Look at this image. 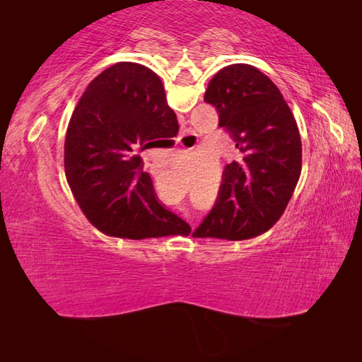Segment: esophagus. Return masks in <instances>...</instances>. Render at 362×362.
<instances>
[{
    "label": "esophagus",
    "mask_w": 362,
    "mask_h": 362,
    "mask_svg": "<svg viewBox=\"0 0 362 362\" xmlns=\"http://www.w3.org/2000/svg\"><path fill=\"white\" fill-rule=\"evenodd\" d=\"M187 137V134H185V136H182V139H185Z\"/></svg>",
    "instance_id": "esophagus-1"
}]
</instances>
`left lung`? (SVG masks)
I'll list each match as a JSON object with an SVG mask.
<instances>
[{"label":"left lung","instance_id":"1","mask_svg":"<svg viewBox=\"0 0 362 362\" xmlns=\"http://www.w3.org/2000/svg\"><path fill=\"white\" fill-rule=\"evenodd\" d=\"M204 100L216 107L218 126L241 159L225 166L216 204L193 235L230 241L259 236L283 216L302 170L296 118L272 79L247 64L220 70Z\"/></svg>","mask_w":362,"mask_h":362}]
</instances>
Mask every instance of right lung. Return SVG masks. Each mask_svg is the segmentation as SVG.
Wrapping results in <instances>:
<instances>
[{
    "label": "right lung",
    "instance_id": "obj_1",
    "mask_svg": "<svg viewBox=\"0 0 362 362\" xmlns=\"http://www.w3.org/2000/svg\"><path fill=\"white\" fill-rule=\"evenodd\" d=\"M170 113L161 79L139 64L110 66L84 90L66 129L65 174L95 228L129 240L189 231L159 201L139 156L166 140Z\"/></svg>",
    "mask_w": 362,
    "mask_h": 362
}]
</instances>
